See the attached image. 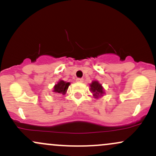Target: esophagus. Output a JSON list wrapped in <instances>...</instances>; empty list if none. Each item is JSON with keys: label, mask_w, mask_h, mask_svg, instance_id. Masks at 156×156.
<instances>
[{"label": "esophagus", "mask_w": 156, "mask_h": 156, "mask_svg": "<svg viewBox=\"0 0 156 156\" xmlns=\"http://www.w3.org/2000/svg\"><path fill=\"white\" fill-rule=\"evenodd\" d=\"M76 81L77 82H79V83H83V78H77Z\"/></svg>", "instance_id": "34e87169"}]
</instances>
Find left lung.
Listing matches in <instances>:
<instances>
[{
  "instance_id": "obj_1",
  "label": "left lung",
  "mask_w": 156,
  "mask_h": 156,
  "mask_svg": "<svg viewBox=\"0 0 156 156\" xmlns=\"http://www.w3.org/2000/svg\"><path fill=\"white\" fill-rule=\"evenodd\" d=\"M90 91L93 94V96L95 98H98L99 97L103 96V94L105 93L103 87L97 80H94L90 84Z\"/></svg>"
}]
</instances>
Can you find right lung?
Wrapping results in <instances>:
<instances>
[{
	"label": "right lung",
	"instance_id": "1",
	"mask_svg": "<svg viewBox=\"0 0 156 156\" xmlns=\"http://www.w3.org/2000/svg\"><path fill=\"white\" fill-rule=\"evenodd\" d=\"M69 84H70V83H69V82H65L64 81V80H60L58 82V83L55 84L54 86L53 92L57 93V94H65Z\"/></svg>",
	"mask_w": 156,
	"mask_h": 156
}]
</instances>
